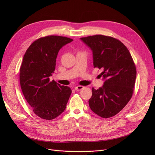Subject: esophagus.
<instances>
[{
    "instance_id": "34e87169",
    "label": "esophagus",
    "mask_w": 155,
    "mask_h": 155,
    "mask_svg": "<svg viewBox=\"0 0 155 155\" xmlns=\"http://www.w3.org/2000/svg\"><path fill=\"white\" fill-rule=\"evenodd\" d=\"M84 88V86H82V85H78L77 87H75V91H80L81 90H82V89Z\"/></svg>"
}]
</instances>
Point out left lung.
<instances>
[{
	"instance_id": "1",
	"label": "left lung",
	"mask_w": 155,
	"mask_h": 155,
	"mask_svg": "<svg viewBox=\"0 0 155 155\" xmlns=\"http://www.w3.org/2000/svg\"><path fill=\"white\" fill-rule=\"evenodd\" d=\"M91 49L94 68L102 70L104 85L92 88L89 106L103 118L116 115L131 99L136 77L135 64L126 46L119 40L101 35L81 38Z\"/></svg>"
}]
</instances>
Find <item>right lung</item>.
<instances>
[{
  "label": "right lung",
  "instance_id": "obj_1",
  "mask_svg": "<svg viewBox=\"0 0 155 155\" xmlns=\"http://www.w3.org/2000/svg\"><path fill=\"white\" fill-rule=\"evenodd\" d=\"M72 41L59 36L40 38L24 55L19 73L22 92L32 111L42 119H54L66 108L71 88L54 80L50 82V77L54 71L60 50Z\"/></svg>",
  "mask_w": 155,
  "mask_h": 155
}]
</instances>
